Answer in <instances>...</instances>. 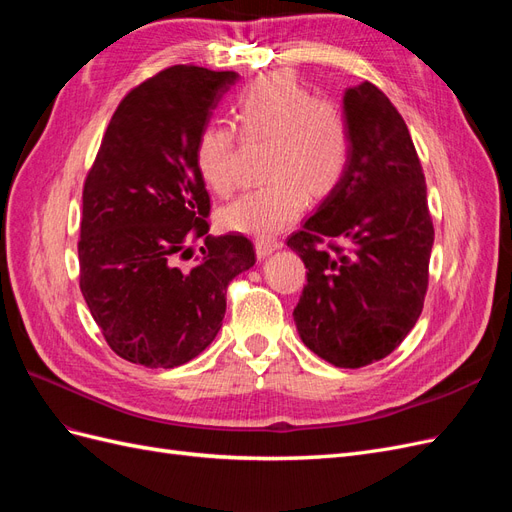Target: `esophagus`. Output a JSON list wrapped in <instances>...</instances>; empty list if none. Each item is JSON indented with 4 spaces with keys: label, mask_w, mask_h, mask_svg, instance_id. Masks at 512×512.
Wrapping results in <instances>:
<instances>
[{
    "label": "esophagus",
    "mask_w": 512,
    "mask_h": 512,
    "mask_svg": "<svg viewBox=\"0 0 512 512\" xmlns=\"http://www.w3.org/2000/svg\"><path fill=\"white\" fill-rule=\"evenodd\" d=\"M282 247V241L275 239V237H260L256 239V254L258 258H265L269 254H273L275 250H280Z\"/></svg>",
    "instance_id": "esophagus-1"
}]
</instances>
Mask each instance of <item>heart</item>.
Listing matches in <instances>:
<instances>
[{"label":"heart","mask_w":512,"mask_h":512,"mask_svg":"<svg viewBox=\"0 0 512 512\" xmlns=\"http://www.w3.org/2000/svg\"><path fill=\"white\" fill-rule=\"evenodd\" d=\"M232 119L243 141L269 143V181L220 211L224 228L269 237L299 218L309 194L324 198L344 181L352 153L344 108L314 98L294 74L271 72L243 87L232 102ZM237 147V132L224 123H209L198 134V173L218 196H230L239 185Z\"/></svg>","instance_id":"b5f03b06"}]
</instances>
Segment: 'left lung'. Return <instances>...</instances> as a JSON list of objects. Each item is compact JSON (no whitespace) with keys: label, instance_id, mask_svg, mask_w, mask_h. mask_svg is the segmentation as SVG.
<instances>
[{"label":"left lung","instance_id":"left-lung-1","mask_svg":"<svg viewBox=\"0 0 512 512\" xmlns=\"http://www.w3.org/2000/svg\"><path fill=\"white\" fill-rule=\"evenodd\" d=\"M352 153L344 181L288 237L305 262L294 307L303 344L335 367L389 356L423 312L433 222L404 117L374 83L346 91Z\"/></svg>","mask_w":512,"mask_h":512}]
</instances>
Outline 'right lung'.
<instances>
[{"mask_svg":"<svg viewBox=\"0 0 512 512\" xmlns=\"http://www.w3.org/2000/svg\"><path fill=\"white\" fill-rule=\"evenodd\" d=\"M235 72L170 66L130 89L83 185L79 286L115 354L179 367L222 329L226 290L254 267L241 232L209 235L196 141ZM199 252L193 254V245ZM195 258L192 268L181 259Z\"/></svg>","mask_w":512,"mask_h":512,"instance_id":"right-lung-1","label":"right lung"}]
</instances>
